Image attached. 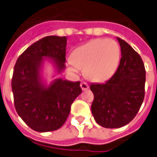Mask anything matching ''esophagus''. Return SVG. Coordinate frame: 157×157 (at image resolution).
I'll use <instances>...</instances> for the list:
<instances>
[{
    "label": "esophagus",
    "instance_id": "esophagus-1",
    "mask_svg": "<svg viewBox=\"0 0 157 157\" xmlns=\"http://www.w3.org/2000/svg\"><path fill=\"white\" fill-rule=\"evenodd\" d=\"M81 88L82 89V90H88V89H89V86H88L87 83H86V82H82V83H81Z\"/></svg>",
    "mask_w": 157,
    "mask_h": 157
}]
</instances>
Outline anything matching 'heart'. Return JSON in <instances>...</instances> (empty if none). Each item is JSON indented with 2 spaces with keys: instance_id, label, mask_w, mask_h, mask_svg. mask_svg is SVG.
Masks as SVG:
<instances>
[{
  "instance_id": "obj_1",
  "label": "heart",
  "mask_w": 157,
  "mask_h": 157,
  "mask_svg": "<svg viewBox=\"0 0 157 157\" xmlns=\"http://www.w3.org/2000/svg\"><path fill=\"white\" fill-rule=\"evenodd\" d=\"M121 58L118 43L112 39H95L73 51L70 68L84 69V75L95 82H105L117 71Z\"/></svg>"
}]
</instances>
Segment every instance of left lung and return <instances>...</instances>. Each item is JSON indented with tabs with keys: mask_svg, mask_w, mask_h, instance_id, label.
Listing matches in <instances>:
<instances>
[{
	"mask_svg": "<svg viewBox=\"0 0 157 157\" xmlns=\"http://www.w3.org/2000/svg\"><path fill=\"white\" fill-rule=\"evenodd\" d=\"M117 39L121 52L117 71L105 83L90 86L94 119L105 128H119L132 121L145 96L146 70L141 57L128 43Z\"/></svg>",
	"mask_w": 157,
	"mask_h": 157,
	"instance_id": "1",
	"label": "left lung"
}]
</instances>
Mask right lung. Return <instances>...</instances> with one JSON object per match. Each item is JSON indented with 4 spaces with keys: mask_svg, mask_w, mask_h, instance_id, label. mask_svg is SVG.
Returning <instances> with one entry per match:
<instances>
[{
    "mask_svg": "<svg viewBox=\"0 0 157 157\" xmlns=\"http://www.w3.org/2000/svg\"><path fill=\"white\" fill-rule=\"evenodd\" d=\"M67 41L66 36L44 37L29 46L14 67L11 88L16 111L36 132H52L61 127L71 105L82 93L80 82L56 78L47 84L43 78L46 61L52 64L56 74L65 70Z\"/></svg>",
    "mask_w": 157,
    "mask_h": 157,
    "instance_id": "add662e5",
    "label": "right lung"
}]
</instances>
